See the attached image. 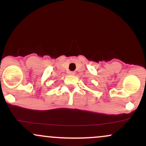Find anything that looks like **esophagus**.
Returning <instances> with one entry per match:
<instances>
[{"label": "esophagus", "mask_w": 146, "mask_h": 146, "mask_svg": "<svg viewBox=\"0 0 146 146\" xmlns=\"http://www.w3.org/2000/svg\"><path fill=\"white\" fill-rule=\"evenodd\" d=\"M75 73L74 71H69V72H68V74L71 75H74Z\"/></svg>", "instance_id": "obj_1"}]
</instances>
